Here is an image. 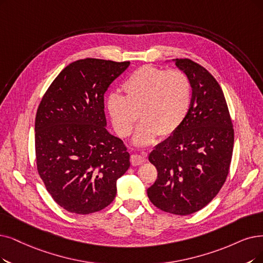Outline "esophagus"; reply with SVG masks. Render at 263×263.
I'll return each mask as SVG.
<instances>
[{
    "mask_svg": "<svg viewBox=\"0 0 263 263\" xmlns=\"http://www.w3.org/2000/svg\"><path fill=\"white\" fill-rule=\"evenodd\" d=\"M145 157L140 155V154H133L130 156V163L133 166H138V165H142L145 163Z\"/></svg>",
    "mask_w": 263,
    "mask_h": 263,
    "instance_id": "obj_1",
    "label": "esophagus"
}]
</instances>
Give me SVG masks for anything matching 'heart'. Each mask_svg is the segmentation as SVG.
I'll use <instances>...</instances> for the list:
<instances>
[{"label": "heart", "instance_id": "1", "mask_svg": "<svg viewBox=\"0 0 263 263\" xmlns=\"http://www.w3.org/2000/svg\"><path fill=\"white\" fill-rule=\"evenodd\" d=\"M118 93L107 99L112 126L120 137L129 136L138 114L142 122L133 137L138 146L149 145L161 135L168 137L180 127L191 107V84L180 71L143 66L133 72Z\"/></svg>", "mask_w": 263, "mask_h": 263}]
</instances>
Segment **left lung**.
<instances>
[{"mask_svg": "<svg viewBox=\"0 0 263 263\" xmlns=\"http://www.w3.org/2000/svg\"><path fill=\"white\" fill-rule=\"evenodd\" d=\"M172 61L190 81L191 107L178 130L149 154L157 178L146 193L163 212L185 216L205 207L223 185L234 130L223 91L211 73L190 59Z\"/></svg>", "mask_w": 263, "mask_h": 263, "instance_id": "1", "label": "left lung"}]
</instances>
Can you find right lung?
<instances>
[{
	"label": "right lung",
	"mask_w": 263,
	"mask_h": 263,
	"mask_svg": "<svg viewBox=\"0 0 263 263\" xmlns=\"http://www.w3.org/2000/svg\"><path fill=\"white\" fill-rule=\"evenodd\" d=\"M129 61L72 62L50 84L35 118L40 177L66 211L88 215L110 205L130 166L123 141L107 130L103 95Z\"/></svg>",
	"instance_id": "right-lung-1"
}]
</instances>
